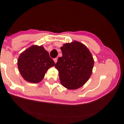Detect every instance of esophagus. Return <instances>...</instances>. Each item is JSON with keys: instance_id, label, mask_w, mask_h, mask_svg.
Masks as SVG:
<instances>
[{"instance_id": "obj_1", "label": "esophagus", "mask_w": 124, "mask_h": 124, "mask_svg": "<svg viewBox=\"0 0 124 124\" xmlns=\"http://www.w3.org/2000/svg\"><path fill=\"white\" fill-rule=\"evenodd\" d=\"M54 62H55V63H56V62H57V58L54 59Z\"/></svg>"}]
</instances>
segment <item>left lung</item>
Segmentation results:
<instances>
[{
  "label": "left lung",
  "instance_id": "left-lung-1",
  "mask_svg": "<svg viewBox=\"0 0 124 124\" xmlns=\"http://www.w3.org/2000/svg\"><path fill=\"white\" fill-rule=\"evenodd\" d=\"M60 49L62 56L55 67L59 71L61 84L70 90L82 87L92 74V54L86 46L77 41L64 44Z\"/></svg>",
  "mask_w": 124,
  "mask_h": 124
}]
</instances>
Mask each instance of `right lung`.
I'll return each mask as SVG.
<instances>
[{
  "mask_svg": "<svg viewBox=\"0 0 124 124\" xmlns=\"http://www.w3.org/2000/svg\"><path fill=\"white\" fill-rule=\"evenodd\" d=\"M18 70L25 80L37 84L55 63L42 46L33 45L20 54L17 60Z\"/></svg>",
  "mask_w": 124,
  "mask_h": 124,
  "instance_id": "obj_1",
  "label": "right lung"
}]
</instances>
